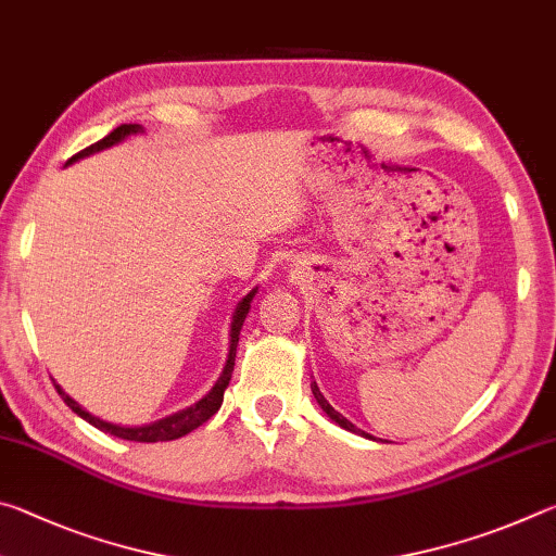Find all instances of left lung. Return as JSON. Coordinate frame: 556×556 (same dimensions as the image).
<instances>
[{"label": "left lung", "instance_id": "obj_1", "mask_svg": "<svg viewBox=\"0 0 556 556\" xmlns=\"http://www.w3.org/2000/svg\"><path fill=\"white\" fill-rule=\"evenodd\" d=\"M312 392H314V397H316V402L318 404H321V409L328 414V417H331L333 421H336V425L338 427H343L345 431H353V434H361V437H368L370 439V434H365V431H361V429H357L355 425H351V421H348L345 417H343V414L341 412H336L333 407H331V404H328V400L324 397V394H321V390H318V384L316 382H312Z\"/></svg>", "mask_w": 556, "mask_h": 556}]
</instances>
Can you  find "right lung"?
<instances>
[{"mask_svg": "<svg viewBox=\"0 0 556 556\" xmlns=\"http://www.w3.org/2000/svg\"><path fill=\"white\" fill-rule=\"evenodd\" d=\"M139 131H144L142 125H119L117 129H112L108 137H102L100 142L90 144L88 149H83V152H78L75 156H71L68 162H65V166L78 162V159H86L90 154L96 152H102V149H110L115 147L119 142H125V139L129 135H139ZM257 294V287L250 291L248 296H242V301L238 306H235V314H232V324H230V351H228V361H225V368L220 372V378L215 380V384L211 388L208 394H203V397L191 404V407H186L181 412L176 414H168V417L159 419V421H152V425H142V427H119V425H112V421H105L96 417V414H90L86 407H80L78 402H75L73 397H68L61 390V384H55V390H59V394L63 397V402L68 404V407L78 414V417H83L88 421V425H92L100 431H105V434H112L117 439H127V441H144V444H154V441H174L178 437H186L188 431L199 429L203 421H208L215 412L220 409L223 404V394H225V388H228V382L232 378V368H235V351H238V341H240V331H242V324L244 318H248L250 314V304L252 299H255Z\"/></svg>", "mask_w": 556, "mask_h": 556, "instance_id": "right-lung-1", "label": "right lung"}]
</instances>
